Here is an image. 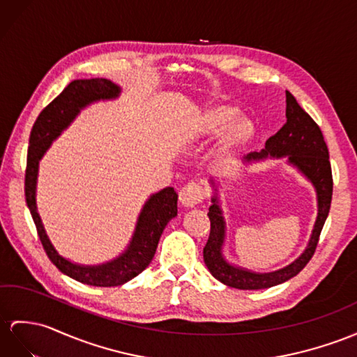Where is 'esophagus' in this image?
I'll return each instance as SVG.
<instances>
[{
    "instance_id": "1",
    "label": "esophagus",
    "mask_w": 357,
    "mask_h": 357,
    "mask_svg": "<svg viewBox=\"0 0 357 357\" xmlns=\"http://www.w3.org/2000/svg\"><path fill=\"white\" fill-rule=\"evenodd\" d=\"M204 198V189L202 185L190 181V183L185 185L180 190V203L185 207H194L198 203H202Z\"/></svg>"
}]
</instances>
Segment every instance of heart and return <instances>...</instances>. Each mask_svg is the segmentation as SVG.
I'll use <instances>...</instances> for the list:
<instances>
[{"mask_svg":"<svg viewBox=\"0 0 357 357\" xmlns=\"http://www.w3.org/2000/svg\"><path fill=\"white\" fill-rule=\"evenodd\" d=\"M221 133L222 151L227 153L245 145L255 135V126L248 118H238V109L213 106L203 112L192 127L194 139H212Z\"/></svg>","mask_w":357,"mask_h":357,"instance_id":"obj_1","label":"heart"}]
</instances>
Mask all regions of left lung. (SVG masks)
<instances>
[{
  "instance_id": "left-lung-1",
  "label": "left lung",
  "mask_w": 357,
  "mask_h": 357,
  "mask_svg": "<svg viewBox=\"0 0 357 357\" xmlns=\"http://www.w3.org/2000/svg\"><path fill=\"white\" fill-rule=\"evenodd\" d=\"M288 159V163L297 168L315 188L318 215L307 247L292 264L271 273H255L247 268L230 264L222 255L225 241V221L220 206L218 189L211 180L213 188L212 206L208 207L211 234L203 250L204 264L216 280L236 289H265L280 284L297 275L314 256L319 239V233L327 220L332 203L333 180L330 168L328 150L319 127L304 112L291 92L286 91V124L271 136L262 151H253L244 158L245 163L260 162L265 159Z\"/></svg>"
}]
</instances>
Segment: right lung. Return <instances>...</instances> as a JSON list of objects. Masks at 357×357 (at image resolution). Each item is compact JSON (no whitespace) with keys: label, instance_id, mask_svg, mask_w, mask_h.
<instances>
[{"label":"right lung","instance_id":"1","mask_svg":"<svg viewBox=\"0 0 357 357\" xmlns=\"http://www.w3.org/2000/svg\"><path fill=\"white\" fill-rule=\"evenodd\" d=\"M119 93V86L107 78H82L69 83L62 93L40 112L34 123L30 133L27 169H25V202L47 256L59 268V271L71 279L91 286H102V288L124 284L150 265L165 227L177 216V192L174 188H165L146 199L139 213L132 241L118 257L100 265H80L60 256L51 244L38 212L36 186L39 162L43 154L73 123L80 110L92 102L115 100Z\"/></svg>","mask_w":357,"mask_h":357}]
</instances>
